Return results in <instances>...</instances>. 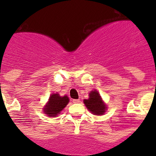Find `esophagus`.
<instances>
[{
  "label": "esophagus",
  "instance_id": "34e87169",
  "mask_svg": "<svg viewBox=\"0 0 156 156\" xmlns=\"http://www.w3.org/2000/svg\"><path fill=\"white\" fill-rule=\"evenodd\" d=\"M80 99H73V103H80Z\"/></svg>",
  "mask_w": 156,
  "mask_h": 156
}]
</instances>
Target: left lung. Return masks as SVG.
<instances>
[{"instance_id":"left-lung-1","label":"left lung","mask_w":156,"mask_h":156,"mask_svg":"<svg viewBox=\"0 0 156 156\" xmlns=\"http://www.w3.org/2000/svg\"><path fill=\"white\" fill-rule=\"evenodd\" d=\"M83 102L87 109L91 112L94 115H103L107 110L106 105L96 90L90 91L89 94V98L84 99Z\"/></svg>"}]
</instances>
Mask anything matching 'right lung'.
Masks as SVG:
<instances>
[{"instance_id": "obj_1", "label": "right lung", "mask_w": 156, "mask_h": 156, "mask_svg": "<svg viewBox=\"0 0 156 156\" xmlns=\"http://www.w3.org/2000/svg\"><path fill=\"white\" fill-rule=\"evenodd\" d=\"M69 101V99L66 95L61 97L58 93L52 94L49 98L48 103L43 109L44 113L48 116L55 117L68 105Z\"/></svg>"}]
</instances>
